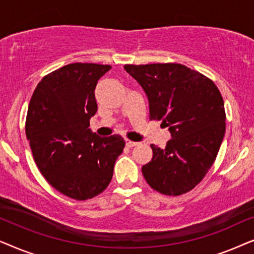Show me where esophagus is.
Instances as JSON below:
<instances>
[{
  "mask_svg": "<svg viewBox=\"0 0 254 254\" xmlns=\"http://www.w3.org/2000/svg\"><path fill=\"white\" fill-rule=\"evenodd\" d=\"M126 144L128 147H135V145L138 144V142H135V141H130V140H126Z\"/></svg>",
  "mask_w": 254,
  "mask_h": 254,
  "instance_id": "34e87169",
  "label": "esophagus"
}]
</instances>
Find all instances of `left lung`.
I'll return each mask as SVG.
<instances>
[{
	"label": "left lung",
	"mask_w": 254,
	"mask_h": 254,
	"mask_svg": "<svg viewBox=\"0 0 254 254\" xmlns=\"http://www.w3.org/2000/svg\"><path fill=\"white\" fill-rule=\"evenodd\" d=\"M125 70L145 92L150 119L161 120L171 134L165 149L150 144L144 179L159 193L182 195L203 179L220 150L225 133L221 92L206 76L179 64H126Z\"/></svg>",
	"instance_id": "8db88e82"
}]
</instances>
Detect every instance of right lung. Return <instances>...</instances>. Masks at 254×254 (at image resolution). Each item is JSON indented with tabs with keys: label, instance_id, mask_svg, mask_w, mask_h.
I'll return each mask as SVG.
<instances>
[{
	"label": "right lung",
	"instance_id": "right-lung-1",
	"mask_svg": "<svg viewBox=\"0 0 254 254\" xmlns=\"http://www.w3.org/2000/svg\"><path fill=\"white\" fill-rule=\"evenodd\" d=\"M111 65L70 64L41 79L26 117V136L44 178L64 195L86 200L109 186L125 148L120 135L100 137L90 119L97 112L98 79Z\"/></svg>",
	"mask_w": 254,
	"mask_h": 254
}]
</instances>
